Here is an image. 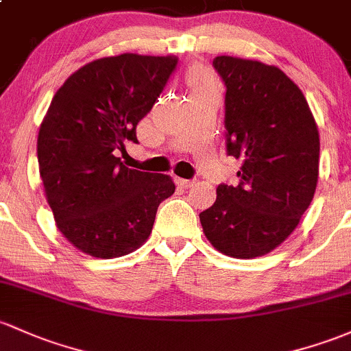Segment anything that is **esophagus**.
<instances>
[{
  "mask_svg": "<svg viewBox=\"0 0 351 351\" xmlns=\"http://www.w3.org/2000/svg\"><path fill=\"white\" fill-rule=\"evenodd\" d=\"M177 184H179L180 187H184V189H189L195 184V180H189V179H177Z\"/></svg>",
  "mask_w": 351,
  "mask_h": 351,
  "instance_id": "obj_1",
  "label": "esophagus"
}]
</instances>
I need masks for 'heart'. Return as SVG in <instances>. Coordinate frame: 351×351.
I'll return each instance as SVG.
<instances>
[{
    "instance_id": "obj_1",
    "label": "heart",
    "mask_w": 351,
    "mask_h": 351,
    "mask_svg": "<svg viewBox=\"0 0 351 351\" xmlns=\"http://www.w3.org/2000/svg\"><path fill=\"white\" fill-rule=\"evenodd\" d=\"M187 84L192 88V92L194 93H199L202 92V90H207V88H213V82H210V78L207 77L206 71L199 70V69H192L189 70V73H187Z\"/></svg>"
}]
</instances>
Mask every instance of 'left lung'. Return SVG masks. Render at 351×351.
<instances>
[{
    "label": "left lung",
    "instance_id": "1",
    "mask_svg": "<svg viewBox=\"0 0 351 351\" xmlns=\"http://www.w3.org/2000/svg\"><path fill=\"white\" fill-rule=\"evenodd\" d=\"M226 84L228 154L241 159L237 186L221 184L199 214L217 251L252 259L276 250L300 224L318 184L319 134L295 82L256 60L216 56Z\"/></svg>",
    "mask_w": 351,
    "mask_h": 351
}]
</instances>
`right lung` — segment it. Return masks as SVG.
Returning a JSON list of instances; mask_svg holds the SVG:
<instances>
[{"mask_svg": "<svg viewBox=\"0 0 351 351\" xmlns=\"http://www.w3.org/2000/svg\"><path fill=\"white\" fill-rule=\"evenodd\" d=\"M176 65L174 56H105L56 90L36 154L56 228L78 251L112 259L138 250L152 232L157 207L174 194L171 176L125 167L114 152L125 141L137 142V123Z\"/></svg>", "mask_w": 351, "mask_h": 351, "instance_id": "right-lung-1", "label": "right lung"}]
</instances>
